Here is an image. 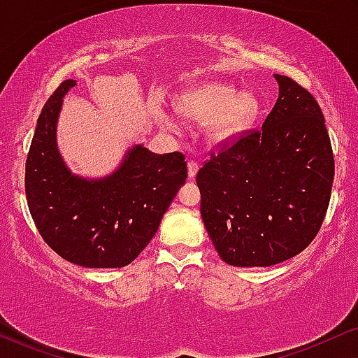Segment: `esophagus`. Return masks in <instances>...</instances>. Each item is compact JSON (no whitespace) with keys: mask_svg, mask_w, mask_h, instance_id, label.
Listing matches in <instances>:
<instances>
[{"mask_svg":"<svg viewBox=\"0 0 358 358\" xmlns=\"http://www.w3.org/2000/svg\"><path fill=\"white\" fill-rule=\"evenodd\" d=\"M197 171H199V164H197L196 161H189L187 162V174H189V178H194V176L197 174Z\"/></svg>","mask_w":358,"mask_h":358,"instance_id":"34e87169","label":"esophagus"}]
</instances>
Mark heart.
Masks as SVG:
<instances>
[{"label":"heart","instance_id":"obj_1","mask_svg":"<svg viewBox=\"0 0 358 358\" xmlns=\"http://www.w3.org/2000/svg\"><path fill=\"white\" fill-rule=\"evenodd\" d=\"M176 110L184 119L209 122V138L222 142L253 122L259 103L253 94H238L224 83H208L184 92L176 100Z\"/></svg>","mask_w":358,"mask_h":358}]
</instances>
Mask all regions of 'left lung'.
Segmentation results:
<instances>
[{
	"instance_id": "obj_1",
	"label": "left lung",
	"mask_w": 358,
	"mask_h": 358,
	"mask_svg": "<svg viewBox=\"0 0 358 358\" xmlns=\"http://www.w3.org/2000/svg\"><path fill=\"white\" fill-rule=\"evenodd\" d=\"M275 78L280 95L262 129L222 141L196 176L204 226L231 266L301 253L330 204L335 161L320 105L293 78Z\"/></svg>"
}]
</instances>
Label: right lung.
<instances>
[{
  "mask_svg": "<svg viewBox=\"0 0 358 358\" xmlns=\"http://www.w3.org/2000/svg\"><path fill=\"white\" fill-rule=\"evenodd\" d=\"M58 85L38 117L24 172V191L35 226L58 256L85 268L132 263L157 233L164 213L186 182L182 152L154 154L136 145L119 171L99 180L70 174L55 141L63 95Z\"/></svg>",
  "mask_w": 358,
  "mask_h": 358,
  "instance_id": "right-lung-1",
  "label": "right lung"
}]
</instances>
